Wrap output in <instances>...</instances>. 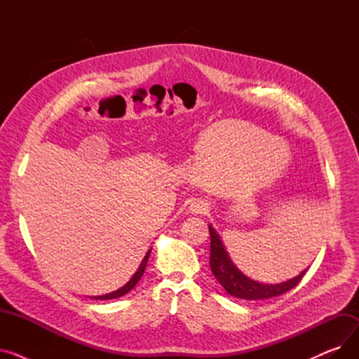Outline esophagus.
I'll use <instances>...</instances> for the list:
<instances>
[{"label": "esophagus", "instance_id": "1", "mask_svg": "<svg viewBox=\"0 0 359 359\" xmlns=\"http://www.w3.org/2000/svg\"><path fill=\"white\" fill-rule=\"evenodd\" d=\"M191 211L192 214H205L208 211V205H206L203 201H196L191 205Z\"/></svg>", "mask_w": 359, "mask_h": 359}]
</instances>
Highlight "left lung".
Returning <instances> with one entry per match:
<instances>
[{
    "mask_svg": "<svg viewBox=\"0 0 359 359\" xmlns=\"http://www.w3.org/2000/svg\"><path fill=\"white\" fill-rule=\"evenodd\" d=\"M210 236H211V256H210V266L221 284V287L227 291L230 295L241 299H265L278 297L284 294L294 287H297L298 282L303 279L307 269H304L299 275L292 279H288L282 284H260L257 280L250 279L244 275L230 259L227 250H225L224 244L214 230L212 225H208Z\"/></svg>",
    "mask_w": 359,
    "mask_h": 359,
    "instance_id": "left-lung-1",
    "label": "left lung"
}]
</instances>
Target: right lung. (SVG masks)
<instances>
[{
	"instance_id": "add662e5",
	"label": "right lung",
	"mask_w": 359,
	"mask_h": 359,
	"mask_svg": "<svg viewBox=\"0 0 359 359\" xmlns=\"http://www.w3.org/2000/svg\"><path fill=\"white\" fill-rule=\"evenodd\" d=\"M149 253H151V249H149V250L147 252V255L144 256V259H142V262H141V265H140L138 271L134 273V276H132L122 288H119V290H116V291H113V292H110V294H106V295L94 297V299H113V298H119V297L128 294L132 288H134V287L138 284V280H140L141 276L144 275V271H145V266H147V262H148Z\"/></svg>"
}]
</instances>
